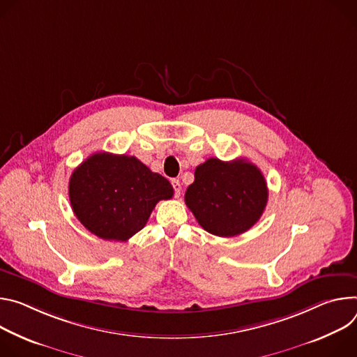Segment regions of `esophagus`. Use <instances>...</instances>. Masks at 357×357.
Here are the masks:
<instances>
[{"instance_id": "obj_1", "label": "esophagus", "mask_w": 357, "mask_h": 357, "mask_svg": "<svg viewBox=\"0 0 357 357\" xmlns=\"http://www.w3.org/2000/svg\"><path fill=\"white\" fill-rule=\"evenodd\" d=\"M172 185H173V188H174L176 195H177V197H180V191H181V183H180V180L173 178V180H172Z\"/></svg>"}]
</instances>
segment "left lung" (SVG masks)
Here are the masks:
<instances>
[{"instance_id":"8db88e82","label":"left lung","mask_w":357,"mask_h":357,"mask_svg":"<svg viewBox=\"0 0 357 357\" xmlns=\"http://www.w3.org/2000/svg\"><path fill=\"white\" fill-rule=\"evenodd\" d=\"M184 200L199 224L210 234L235 236L248 231L262 215L268 187L261 170L236 158H208L194 172Z\"/></svg>"}]
</instances>
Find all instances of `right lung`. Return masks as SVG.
Segmentation results:
<instances>
[{
    "label": "right lung",
    "mask_w": 357,
    "mask_h": 357,
    "mask_svg": "<svg viewBox=\"0 0 357 357\" xmlns=\"http://www.w3.org/2000/svg\"><path fill=\"white\" fill-rule=\"evenodd\" d=\"M173 187L133 155L99 151L76 167L69 180V200L76 218L107 241H128L147 222Z\"/></svg>",
    "instance_id": "right-lung-1"
}]
</instances>
